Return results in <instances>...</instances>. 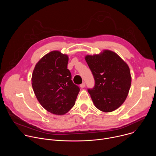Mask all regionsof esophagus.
<instances>
[{
    "instance_id": "34e87169",
    "label": "esophagus",
    "mask_w": 156,
    "mask_h": 156,
    "mask_svg": "<svg viewBox=\"0 0 156 156\" xmlns=\"http://www.w3.org/2000/svg\"><path fill=\"white\" fill-rule=\"evenodd\" d=\"M85 86H86V84H85V83H84V82H83L82 84H80V87H81V88L84 87H85Z\"/></svg>"
}]
</instances>
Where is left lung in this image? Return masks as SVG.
<instances>
[{"label": "left lung", "mask_w": 156, "mask_h": 156, "mask_svg": "<svg viewBox=\"0 0 156 156\" xmlns=\"http://www.w3.org/2000/svg\"><path fill=\"white\" fill-rule=\"evenodd\" d=\"M85 60L95 81L94 86L87 89L93 103L102 112H112L124 102L129 90L131 78L128 65L108 50L86 55Z\"/></svg>", "instance_id": "8db88e82"}]
</instances>
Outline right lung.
<instances>
[{"mask_svg": "<svg viewBox=\"0 0 156 156\" xmlns=\"http://www.w3.org/2000/svg\"><path fill=\"white\" fill-rule=\"evenodd\" d=\"M69 57L59 51L44 55L36 65L32 86L41 105L48 112L63 115L75 105L80 87L67 69Z\"/></svg>", "mask_w": 156, "mask_h": 156, "instance_id": "obj_1", "label": "right lung"}]
</instances>
